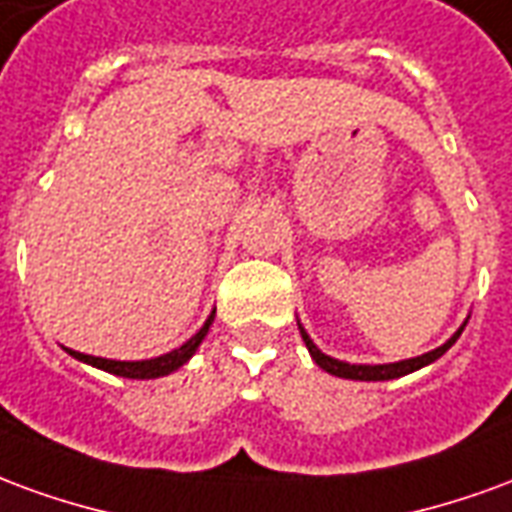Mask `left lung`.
<instances>
[{
	"label": "left lung",
	"instance_id": "1",
	"mask_svg": "<svg viewBox=\"0 0 512 512\" xmlns=\"http://www.w3.org/2000/svg\"><path fill=\"white\" fill-rule=\"evenodd\" d=\"M463 326H466V323H463ZM463 326L458 329V332L452 334L447 343L439 345L436 351L414 356V359H403V362H392V365H348V362H340V359H332V356L323 354L321 348L312 343L310 334H307V329H304L301 323H299V332L304 345H307V351H310V356L315 359V365L321 367V370H326V373H332V376L337 378H351V381H389V378L408 376V373H414V370H419V367L430 365V362H436L439 356L447 354L452 345H455V340L461 337Z\"/></svg>",
	"mask_w": 512,
	"mask_h": 512
}]
</instances>
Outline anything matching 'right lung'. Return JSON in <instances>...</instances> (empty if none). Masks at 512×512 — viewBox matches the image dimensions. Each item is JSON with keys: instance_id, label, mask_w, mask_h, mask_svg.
<instances>
[{"instance_id": "right-lung-1", "label": "right lung", "mask_w": 512, "mask_h": 512, "mask_svg": "<svg viewBox=\"0 0 512 512\" xmlns=\"http://www.w3.org/2000/svg\"><path fill=\"white\" fill-rule=\"evenodd\" d=\"M213 315L216 310L208 315V321L202 326L200 332L194 334L191 340L175 348V351H169L164 356H156V359H142V362H117V359H101V356H90V354H79V351H71V348H65L73 359H79L84 365H93L98 370H106V373H112V376H123V378H161V376H169V373H175L178 367H183L189 362L194 351L200 348V343L205 340V334L211 329L213 323Z\"/></svg>"}]
</instances>
